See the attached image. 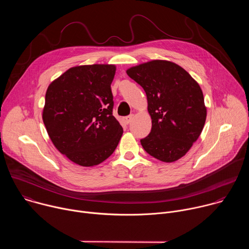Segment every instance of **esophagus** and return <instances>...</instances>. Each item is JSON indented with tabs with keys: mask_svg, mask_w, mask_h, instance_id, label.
<instances>
[{
	"mask_svg": "<svg viewBox=\"0 0 249 249\" xmlns=\"http://www.w3.org/2000/svg\"><path fill=\"white\" fill-rule=\"evenodd\" d=\"M133 118H134V115H129V116L124 117V118H123V121H124L125 124H129V123L133 120Z\"/></svg>",
	"mask_w": 249,
	"mask_h": 249,
	"instance_id": "esophagus-1",
	"label": "esophagus"
}]
</instances>
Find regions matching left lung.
Returning <instances> with one entry per match:
<instances>
[{
  "label": "left lung",
  "instance_id": "8db88e82",
  "mask_svg": "<svg viewBox=\"0 0 249 249\" xmlns=\"http://www.w3.org/2000/svg\"><path fill=\"white\" fill-rule=\"evenodd\" d=\"M126 73L144 89L152 118L151 133L141 145L159 160H179L205 125L207 108L199 84L179 65L165 60L140 64Z\"/></svg>",
  "mask_w": 249,
  "mask_h": 249
}]
</instances>
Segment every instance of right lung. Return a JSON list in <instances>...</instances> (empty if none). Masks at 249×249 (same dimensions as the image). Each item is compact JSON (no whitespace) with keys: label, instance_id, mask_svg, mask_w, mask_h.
Returning <instances> with one entry per match:
<instances>
[{"label":"right lung","instance_id":"add662e5","mask_svg":"<svg viewBox=\"0 0 249 249\" xmlns=\"http://www.w3.org/2000/svg\"><path fill=\"white\" fill-rule=\"evenodd\" d=\"M115 65L70 68L45 94L42 119L53 145L70 160L93 166L115 151L123 128L112 115Z\"/></svg>","mask_w":249,"mask_h":249}]
</instances>
